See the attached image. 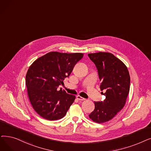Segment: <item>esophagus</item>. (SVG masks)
<instances>
[{"label":"esophagus","instance_id":"34e87169","mask_svg":"<svg viewBox=\"0 0 151 151\" xmlns=\"http://www.w3.org/2000/svg\"><path fill=\"white\" fill-rule=\"evenodd\" d=\"M76 98H77V99H78V100H79V101H84V100H85L84 98L80 96H76Z\"/></svg>","mask_w":151,"mask_h":151}]
</instances>
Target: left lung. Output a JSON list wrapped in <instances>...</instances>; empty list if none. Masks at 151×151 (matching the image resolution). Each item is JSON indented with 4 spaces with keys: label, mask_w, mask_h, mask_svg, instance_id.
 I'll return each instance as SVG.
<instances>
[{
    "label": "left lung",
    "mask_w": 151,
    "mask_h": 151,
    "mask_svg": "<svg viewBox=\"0 0 151 151\" xmlns=\"http://www.w3.org/2000/svg\"><path fill=\"white\" fill-rule=\"evenodd\" d=\"M88 57L97 69L100 88L106 96L104 101L94 102L95 109L89 116L94 122L104 123L112 119L125 105L130 86L129 71L120 59L109 52L89 54Z\"/></svg>",
    "instance_id": "left-lung-1"
}]
</instances>
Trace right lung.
<instances>
[{"label":"right lung","instance_id":"add662e5","mask_svg":"<svg viewBox=\"0 0 151 151\" xmlns=\"http://www.w3.org/2000/svg\"><path fill=\"white\" fill-rule=\"evenodd\" d=\"M83 57L81 53L50 52L29 67L26 75L28 97L35 110L44 119L56 120L66 115L75 96L58 88Z\"/></svg>","mask_w":151,"mask_h":151}]
</instances>
